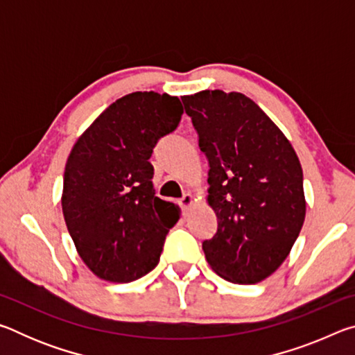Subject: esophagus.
<instances>
[{
	"instance_id": "34e87169",
	"label": "esophagus",
	"mask_w": 355,
	"mask_h": 355,
	"mask_svg": "<svg viewBox=\"0 0 355 355\" xmlns=\"http://www.w3.org/2000/svg\"><path fill=\"white\" fill-rule=\"evenodd\" d=\"M192 205H194V197H192V194H189V192H186L182 199H180V207L183 208L184 213H188Z\"/></svg>"
}]
</instances>
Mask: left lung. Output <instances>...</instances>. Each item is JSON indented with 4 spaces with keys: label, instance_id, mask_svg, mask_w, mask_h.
<instances>
[{
    "label": "left lung",
    "instance_id": "1",
    "mask_svg": "<svg viewBox=\"0 0 355 355\" xmlns=\"http://www.w3.org/2000/svg\"><path fill=\"white\" fill-rule=\"evenodd\" d=\"M208 169V205L218 232L202 249L213 271L257 284L279 269L305 219L304 175L290 141L255 101L239 92L182 97Z\"/></svg>",
    "mask_w": 355,
    "mask_h": 355
}]
</instances>
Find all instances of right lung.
<instances>
[{
  "mask_svg": "<svg viewBox=\"0 0 355 355\" xmlns=\"http://www.w3.org/2000/svg\"><path fill=\"white\" fill-rule=\"evenodd\" d=\"M182 114L178 97L128 94L107 106L71 148L62 213L78 254L97 277L128 284L158 264L180 209L155 196L148 159ZM164 211L171 218H162Z\"/></svg>",
  "mask_w": 355,
  "mask_h": 355,
  "instance_id": "obj_1",
  "label": "right lung"
}]
</instances>
